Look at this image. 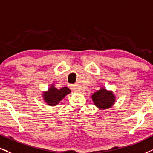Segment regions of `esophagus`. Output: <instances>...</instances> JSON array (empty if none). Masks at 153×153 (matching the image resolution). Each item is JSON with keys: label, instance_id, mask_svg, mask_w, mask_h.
<instances>
[{"label": "esophagus", "instance_id": "obj_1", "mask_svg": "<svg viewBox=\"0 0 153 153\" xmlns=\"http://www.w3.org/2000/svg\"><path fill=\"white\" fill-rule=\"evenodd\" d=\"M69 87L70 89L72 90L73 91H76V86L74 85V84H69Z\"/></svg>", "mask_w": 153, "mask_h": 153}]
</instances>
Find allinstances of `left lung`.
<instances>
[{
  "mask_svg": "<svg viewBox=\"0 0 153 153\" xmlns=\"http://www.w3.org/2000/svg\"><path fill=\"white\" fill-rule=\"evenodd\" d=\"M92 99L97 107L102 109L110 108L115 102V97L112 92L106 91L104 88L95 92L92 95Z\"/></svg>",
  "mask_w": 153,
  "mask_h": 153,
  "instance_id": "1",
  "label": "left lung"
}]
</instances>
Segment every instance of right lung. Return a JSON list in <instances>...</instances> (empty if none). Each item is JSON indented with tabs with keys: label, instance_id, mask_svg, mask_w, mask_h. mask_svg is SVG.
Instances as JSON below:
<instances>
[{
	"label": "right lung",
	"instance_id": "obj_1",
	"mask_svg": "<svg viewBox=\"0 0 153 153\" xmlns=\"http://www.w3.org/2000/svg\"><path fill=\"white\" fill-rule=\"evenodd\" d=\"M71 90L68 87H63L60 89H56L53 86L50 88L49 91L43 94L45 102L50 105H56L61 100L69 94Z\"/></svg>",
	"mask_w": 153,
	"mask_h": 153
}]
</instances>
